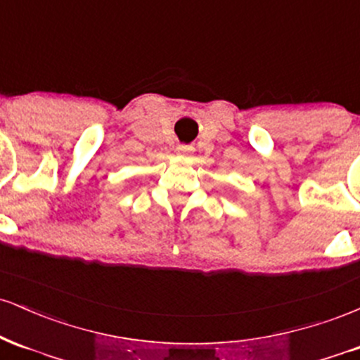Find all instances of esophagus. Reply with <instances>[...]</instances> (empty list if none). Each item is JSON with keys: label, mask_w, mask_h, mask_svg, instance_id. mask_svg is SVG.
I'll return each mask as SVG.
<instances>
[{"label": "esophagus", "mask_w": 360, "mask_h": 360, "mask_svg": "<svg viewBox=\"0 0 360 360\" xmlns=\"http://www.w3.org/2000/svg\"><path fill=\"white\" fill-rule=\"evenodd\" d=\"M176 150H177V154H186V152L191 150V147H189V146H177Z\"/></svg>", "instance_id": "1"}]
</instances>
